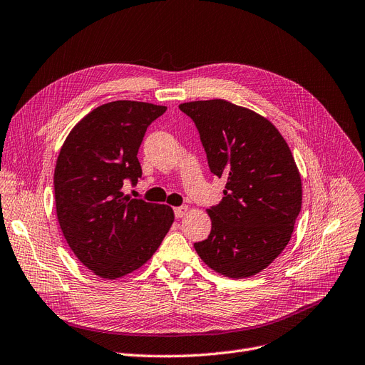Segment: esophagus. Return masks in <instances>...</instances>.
<instances>
[{"instance_id": "obj_1", "label": "esophagus", "mask_w": 365, "mask_h": 365, "mask_svg": "<svg viewBox=\"0 0 365 365\" xmlns=\"http://www.w3.org/2000/svg\"><path fill=\"white\" fill-rule=\"evenodd\" d=\"M188 211H190V207H188V206H180V207H175V217H177V218H182V217H185V215L188 214Z\"/></svg>"}]
</instances>
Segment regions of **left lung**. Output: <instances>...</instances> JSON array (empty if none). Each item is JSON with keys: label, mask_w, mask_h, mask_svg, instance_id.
Returning <instances> with one entry per match:
<instances>
[{"label": "left lung", "mask_w": 365, "mask_h": 365, "mask_svg": "<svg viewBox=\"0 0 365 365\" xmlns=\"http://www.w3.org/2000/svg\"><path fill=\"white\" fill-rule=\"evenodd\" d=\"M210 169L225 178L222 200L207 210L212 229L195 244L214 272L244 279L264 270L291 239L302 210V178L272 121L225 99L184 102Z\"/></svg>", "instance_id": "left-lung-1"}]
</instances>
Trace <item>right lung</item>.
<instances>
[{
    "mask_svg": "<svg viewBox=\"0 0 365 365\" xmlns=\"http://www.w3.org/2000/svg\"><path fill=\"white\" fill-rule=\"evenodd\" d=\"M165 106L114 101L86 114L68 133L55 168L61 230L83 266L102 279L143 267L175 220L168 205L125 195L143 169L138 150Z\"/></svg>",
    "mask_w": 365,
    "mask_h": 365,
    "instance_id": "add662e5",
    "label": "right lung"
}]
</instances>
